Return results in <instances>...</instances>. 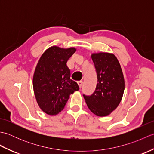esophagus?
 <instances>
[{
  "instance_id": "34e87169",
  "label": "esophagus",
  "mask_w": 154,
  "mask_h": 154,
  "mask_svg": "<svg viewBox=\"0 0 154 154\" xmlns=\"http://www.w3.org/2000/svg\"><path fill=\"white\" fill-rule=\"evenodd\" d=\"M77 83H78V85H79V87L81 88V86H82V85H83V81H79L77 82Z\"/></svg>"
}]
</instances>
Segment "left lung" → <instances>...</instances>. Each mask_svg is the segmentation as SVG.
<instances>
[{
	"label": "left lung",
	"instance_id": "1",
	"mask_svg": "<svg viewBox=\"0 0 154 154\" xmlns=\"http://www.w3.org/2000/svg\"><path fill=\"white\" fill-rule=\"evenodd\" d=\"M91 57L97 73V86L92 94H83V97L91 112L105 116L115 110L122 100L124 91L122 71L112 54H93Z\"/></svg>",
	"mask_w": 154,
	"mask_h": 154
}]
</instances>
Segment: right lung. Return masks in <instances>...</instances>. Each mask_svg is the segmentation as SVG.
Returning a JSON list of instances; mask_svg holds the SVG:
<instances>
[{
	"label": "right lung",
	"instance_id": "obj_1",
	"mask_svg": "<svg viewBox=\"0 0 154 154\" xmlns=\"http://www.w3.org/2000/svg\"><path fill=\"white\" fill-rule=\"evenodd\" d=\"M76 50L52 46L42 54L35 67L33 87L39 106L49 115H55L64 109L69 95L79 89L71 79L67 61Z\"/></svg>",
	"mask_w": 154,
	"mask_h": 154
}]
</instances>
